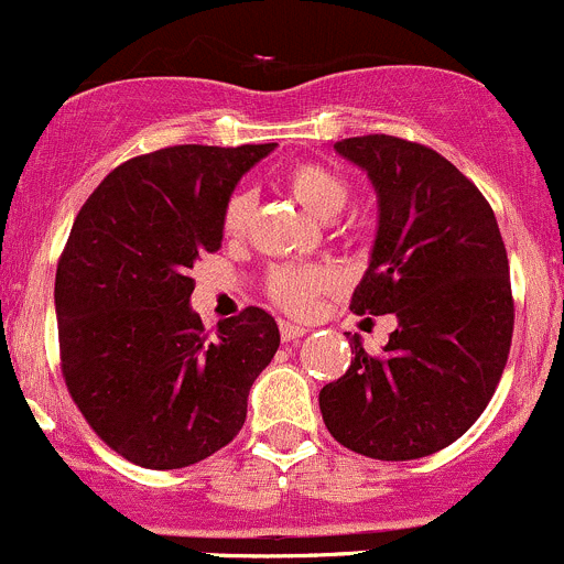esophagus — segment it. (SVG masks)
<instances>
[{"instance_id":"obj_1","label":"esophagus","mask_w":564,"mask_h":564,"mask_svg":"<svg viewBox=\"0 0 564 564\" xmlns=\"http://www.w3.org/2000/svg\"><path fill=\"white\" fill-rule=\"evenodd\" d=\"M310 332L306 326H301V323H293V321H280V334L284 343H290V339L295 337H304V334Z\"/></svg>"}]
</instances>
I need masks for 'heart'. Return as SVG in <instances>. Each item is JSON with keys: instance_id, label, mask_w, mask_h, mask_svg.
Returning a JSON list of instances; mask_svg holds the SVG:
<instances>
[{"instance_id": "heart-1", "label": "heart", "mask_w": 564, "mask_h": 564, "mask_svg": "<svg viewBox=\"0 0 564 564\" xmlns=\"http://www.w3.org/2000/svg\"><path fill=\"white\" fill-rule=\"evenodd\" d=\"M290 194L299 199L304 210H310L315 219H334L343 214L348 205L350 186L337 170L317 161H304L295 164L284 177ZM249 219H252V197L249 194H236L225 208V236L241 238L247 232ZM337 282L328 265H276L271 269L269 295L293 315H310L317 306V295Z\"/></svg>"}]
</instances>
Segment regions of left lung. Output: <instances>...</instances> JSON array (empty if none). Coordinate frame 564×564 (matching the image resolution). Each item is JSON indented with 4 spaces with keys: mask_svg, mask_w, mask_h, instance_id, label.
Here are the masks:
<instances>
[{
    "mask_svg": "<svg viewBox=\"0 0 564 564\" xmlns=\"http://www.w3.org/2000/svg\"><path fill=\"white\" fill-rule=\"evenodd\" d=\"M378 197L356 315L398 317L381 356L350 337V367L321 389L343 447L414 460L449 447L482 414L512 339L510 265L499 225L466 175L425 144L370 133L334 144Z\"/></svg>",
    "mask_w": 564,
    "mask_h": 564,
    "instance_id": "8db88e82",
    "label": "left lung"
}]
</instances>
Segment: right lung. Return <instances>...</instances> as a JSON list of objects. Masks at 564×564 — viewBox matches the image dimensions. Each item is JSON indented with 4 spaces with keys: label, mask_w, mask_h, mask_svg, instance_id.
Instances as JSON below:
<instances>
[{
    "label": "right lung",
    "mask_w": 564,
    "mask_h": 564,
    "mask_svg": "<svg viewBox=\"0 0 564 564\" xmlns=\"http://www.w3.org/2000/svg\"><path fill=\"white\" fill-rule=\"evenodd\" d=\"M276 144L137 155L82 205L57 265L59 356L90 427L131 464L183 469L230 444L280 348L260 306L208 337L188 271L219 252L238 181Z\"/></svg>",
    "instance_id": "1"
}]
</instances>
